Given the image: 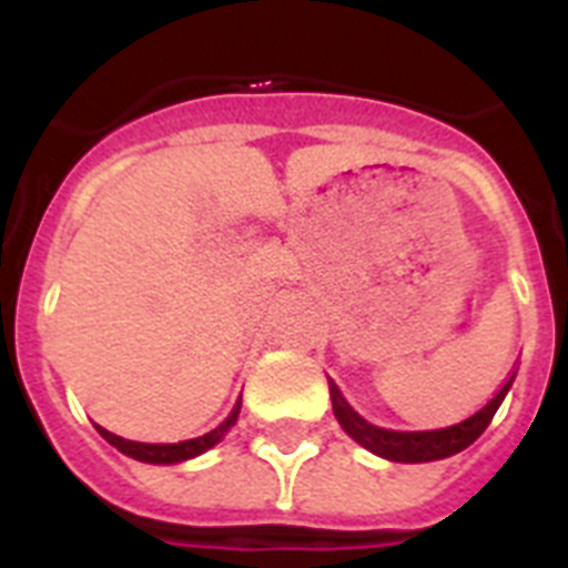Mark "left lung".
<instances>
[{"label":"left lung","mask_w":568,"mask_h":568,"mask_svg":"<svg viewBox=\"0 0 568 568\" xmlns=\"http://www.w3.org/2000/svg\"><path fill=\"white\" fill-rule=\"evenodd\" d=\"M511 375L504 386L498 389V395L471 415V418L460 420V424L444 426V429H426V433H395V429H381V426L369 424V420L361 418L353 406L346 404L344 395L338 393V386L329 381V398H333V413L338 418V424L344 426V433L353 440H358L364 449L381 455L386 460H398V464H424V460H440L449 458V455L460 453L471 440L484 433L489 420L498 413L500 400L509 393Z\"/></svg>","instance_id":"1"}]
</instances>
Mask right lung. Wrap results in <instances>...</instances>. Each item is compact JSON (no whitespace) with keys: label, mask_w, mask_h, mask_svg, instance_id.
<instances>
[{"label":"right lung","mask_w":568,"mask_h":568,"mask_svg":"<svg viewBox=\"0 0 568 568\" xmlns=\"http://www.w3.org/2000/svg\"><path fill=\"white\" fill-rule=\"evenodd\" d=\"M239 409H241V398L239 404L233 406V413H230L222 424L215 426V429H210V433L202 435V438L179 440V444H135V440H124L119 438V435L108 433V429H102V426H97V429L102 433V438L108 440V444H113L119 453L130 455V458L144 460V464H179V460L195 458V455H202L204 449L219 444V440L224 438V433L235 424V418H239Z\"/></svg>","instance_id":"add662e5"}]
</instances>
